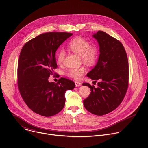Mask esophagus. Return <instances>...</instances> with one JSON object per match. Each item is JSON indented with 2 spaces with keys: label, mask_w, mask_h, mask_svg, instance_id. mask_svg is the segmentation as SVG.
<instances>
[{
  "label": "esophagus",
  "mask_w": 148,
  "mask_h": 148,
  "mask_svg": "<svg viewBox=\"0 0 148 148\" xmlns=\"http://www.w3.org/2000/svg\"><path fill=\"white\" fill-rule=\"evenodd\" d=\"M75 87H80L81 86V83L79 82L75 81Z\"/></svg>",
  "instance_id": "1"
}]
</instances>
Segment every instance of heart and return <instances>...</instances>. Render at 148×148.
Listing matches in <instances>:
<instances>
[{
    "mask_svg": "<svg viewBox=\"0 0 148 148\" xmlns=\"http://www.w3.org/2000/svg\"><path fill=\"white\" fill-rule=\"evenodd\" d=\"M69 49L73 52L80 56L82 61L88 65L94 64L98 58V50L94 46H90L89 42L82 37H76L70 41L68 45ZM65 57V52L60 50L57 54V60L61 64ZM86 72L84 67L72 68L69 69L66 74L75 79H81Z\"/></svg>",
    "mask_w": 148,
    "mask_h": 148,
    "instance_id": "obj_1",
    "label": "heart"
}]
</instances>
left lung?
I'll return each instance as SVG.
<instances>
[{"mask_svg": "<svg viewBox=\"0 0 148 148\" xmlns=\"http://www.w3.org/2000/svg\"><path fill=\"white\" fill-rule=\"evenodd\" d=\"M99 46L97 64L87 75L98 81V86L83 83L91 90L83 101L84 107L96 115L107 114L122 102L128 87L129 66L127 55L121 42L104 32L92 35Z\"/></svg>", "mask_w": 148, "mask_h": 148, "instance_id": "8db88e82", "label": "left lung"}]
</instances>
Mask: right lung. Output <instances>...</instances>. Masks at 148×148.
<instances>
[{
	"mask_svg": "<svg viewBox=\"0 0 148 148\" xmlns=\"http://www.w3.org/2000/svg\"><path fill=\"white\" fill-rule=\"evenodd\" d=\"M66 32L41 34L30 40L20 51L18 66V87L28 107L44 116H53L64 108L65 93L75 87V83L61 78L57 83L49 78L57 67L56 52L71 36Z\"/></svg>",
	"mask_w": 148,
	"mask_h": 148,
	"instance_id": "add662e5",
	"label": "right lung"
}]
</instances>
